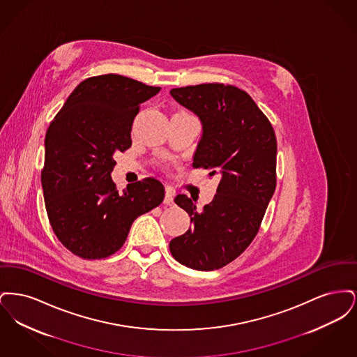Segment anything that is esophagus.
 Listing matches in <instances>:
<instances>
[{"instance_id": "esophagus-1", "label": "esophagus", "mask_w": 357, "mask_h": 357, "mask_svg": "<svg viewBox=\"0 0 357 357\" xmlns=\"http://www.w3.org/2000/svg\"><path fill=\"white\" fill-rule=\"evenodd\" d=\"M165 204H167V206H172L174 204V192L171 191V190H167L166 191V195H165Z\"/></svg>"}]
</instances>
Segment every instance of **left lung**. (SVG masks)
<instances>
[{
  "label": "left lung",
  "instance_id": "obj_1",
  "mask_svg": "<svg viewBox=\"0 0 357 357\" xmlns=\"http://www.w3.org/2000/svg\"><path fill=\"white\" fill-rule=\"evenodd\" d=\"M170 93L202 123L192 166L220 178L214 199L202 210L176 195L191 227L171 239V255L187 268L215 271L242 255L259 230L277 182L275 134L255 100L234 85H188Z\"/></svg>",
  "mask_w": 357,
  "mask_h": 357
}]
</instances>
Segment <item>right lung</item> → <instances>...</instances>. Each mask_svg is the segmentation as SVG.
<instances>
[{
  "mask_svg": "<svg viewBox=\"0 0 357 357\" xmlns=\"http://www.w3.org/2000/svg\"><path fill=\"white\" fill-rule=\"evenodd\" d=\"M160 91L120 75L85 79L69 95L45 135L41 185L52 229L73 255L116 253L136 218L163 202L165 187L146 178L119 194L114 153L132 144L139 107Z\"/></svg>",
  "mask_w": 357,
  "mask_h": 357,
  "instance_id": "add662e5",
  "label": "right lung"
}]
</instances>
